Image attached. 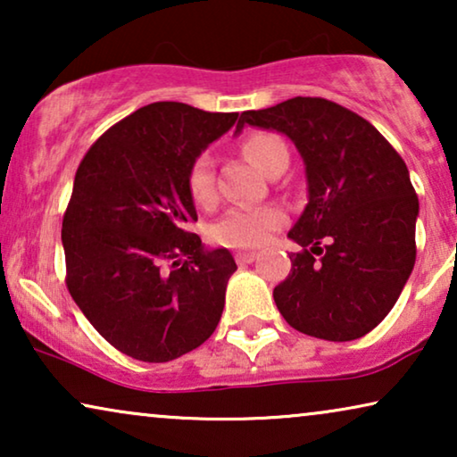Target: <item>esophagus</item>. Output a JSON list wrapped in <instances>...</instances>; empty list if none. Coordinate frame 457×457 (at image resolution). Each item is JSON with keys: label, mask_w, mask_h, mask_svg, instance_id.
I'll return each mask as SVG.
<instances>
[{"label": "esophagus", "mask_w": 457, "mask_h": 457, "mask_svg": "<svg viewBox=\"0 0 457 457\" xmlns=\"http://www.w3.org/2000/svg\"><path fill=\"white\" fill-rule=\"evenodd\" d=\"M237 262H239V264H252V262L258 258V253L255 252H237Z\"/></svg>", "instance_id": "34e87169"}]
</instances>
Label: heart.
<instances>
[{"instance_id": "heart-1", "label": "heart", "mask_w": 457, "mask_h": 457, "mask_svg": "<svg viewBox=\"0 0 457 457\" xmlns=\"http://www.w3.org/2000/svg\"><path fill=\"white\" fill-rule=\"evenodd\" d=\"M241 149L264 172L272 166V162L287 155L285 143L277 135L264 133V130L247 135ZM187 189L193 202L204 208L216 202L214 170H212V158L208 154L197 155L191 162L189 172H187ZM285 220L287 214L278 205H237L212 224L210 237L224 247H258L264 245L274 230L283 227Z\"/></svg>"}]
</instances>
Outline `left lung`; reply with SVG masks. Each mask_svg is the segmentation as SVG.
I'll use <instances>...</instances> for the list:
<instances>
[{"label":"left lung","instance_id":"left-lung-1","mask_svg":"<svg viewBox=\"0 0 457 457\" xmlns=\"http://www.w3.org/2000/svg\"><path fill=\"white\" fill-rule=\"evenodd\" d=\"M245 124L289 137L308 179V205L289 230L303 249L274 287L278 312L316 339H360L389 314L416 262L408 166L370 122L322 97L243 112L235 133Z\"/></svg>","mask_w":457,"mask_h":457}]
</instances>
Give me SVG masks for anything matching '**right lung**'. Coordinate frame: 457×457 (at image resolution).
Masks as SVG:
<instances>
[{"instance_id":"right-lung-1","label":"right lung","mask_w":457,"mask_h":457,"mask_svg":"<svg viewBox=\"0 0 457 457\" xmlns=\"http://www.w3.org/2000/svg\"><path fill=\"white\" fill-rule=\"evenodd\" d=\"M237 118L179 102L143 105L79 164L62 222L66 287L93 328L130 358L177 360L220 322L237 264L191 233L187 172Z\"/></svg>"}]
</instances>
